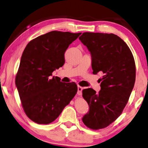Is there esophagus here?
<instances>
[{"mask_svg":"<svg viewBox=\"0 0 148 148\" xmlns=\"http://www.w3.org/2000/svg\"><path fill=\"white\" fill-rule=\"evenodd\" d=\"M77 88H78V91H77V94L79 95H81L82 91V90H83V88L80 86H77Z\"/></svg>","mask_w":148,"mask_h":148,"instance_id":"obj_1","label":"esophagus"}]
</instances>
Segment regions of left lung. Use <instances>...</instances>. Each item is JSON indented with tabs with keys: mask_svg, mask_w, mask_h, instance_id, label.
Wrapping results in <instances>:
<instances>
[{
	"mask_svg": "<svg viewBox=\"0 0 148 148\" xmlns=\"http://www.w3.org/2000/svg\"><path fill=\"white\" fill-rule=\"evenodd\" d=\"M79 40L90 52L93 73H103L99 93L92 88L82 90L89 105L82 121L97 130L109 125L122 112L135 82V63L128 45L117 35L84 32Z\"/></svg>",
	"mask_w": 148,
	"mask_h": 148,
	"instance_id": "left-lung-1",
	"label": "left lung"
}]
</instances>
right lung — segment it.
<instances>
[{"label":"right lung","mask_w":148,"mask_h":148,"mask_svg":"<svg viewBox=\"0 0 148 148\" xmlns=\"http://www.w3.org/2000/svg\"><path fill=\"white\" fill-rule=\"evenodd\" d=\"M81 33L51 31L30 41L21 58L15 85L26 114L39 124L53 122L77 92L75 82L52 76L65 63L64 53Z\"/></svg>","instance_id":"add662e5"}]
</instances>
